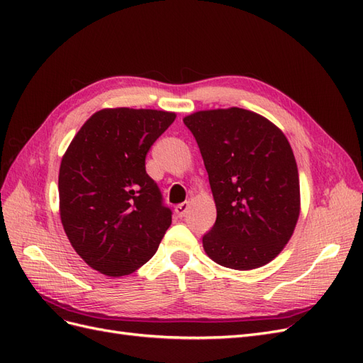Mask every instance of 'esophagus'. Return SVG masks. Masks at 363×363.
I'll return each mask as SVG.
<instances>
[{
  "mask_svg": "<svg viewBox=\"0 0 363 363\" xmlns=\"http://www.w3.org/2000/svg\"><path fill=\"white\" fill-rule=\"evenodd\" d=\"M189 211V201H184L179 206H175V213H177L179 218H183L186 213Z\"/></svg>",
  "mask_w": 363,
  "mask_h": 363,
  "instance_id": "1",
  "label": "esophagus"
}]
</instances>
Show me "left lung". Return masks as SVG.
Here are the masks:
<instances>
[{
  "instance_id": "left-lung-1",
  "label": "left lung",
  "mask_w": 363,
  "mask_h": 363,
  "mask_svg": "<svg viewBox=\"0 0 363 363\" xmlns=\"http://www.w3.org/2000/svg\"><path fill=\"white\" fill-rule=\"evenodd\" d=\"M200 147L216 206L203 236L218 265L248 271L267 265L289 242L300 216L294 151L269 119L239 107L183 118Z\"/></svg>"
}]
</instances>
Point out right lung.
<instances>
[{"mask_svg":"<svg viewBox=\"0 0 363 363\" xmlns=\"http://www.w3.org/2000/svg\"><path fill=\"white\" fill-rule=\"evenodd\" d=\"M174 119V112L152 108H103L82 125L62 157L65 233L77 255L107 277L128 276L147 263L171 225L145 157Z\"/></svg>","mask_w":363,"mask_h":363,"instance_id":"add662e5","label":"right lung"}]
</instances>
